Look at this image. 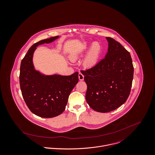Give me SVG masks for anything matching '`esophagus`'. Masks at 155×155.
<instances>
[{
  "instance_id": "esophagus-1",
  "label": "esophagus",
  "mask_w": 155,
  "mask_h": 155,
  "mask_svg": "<svg viewBox=\"0 0 155 155\" xmlns=\"http://www.w3.org/2000/svg\"><path fill=\"white\" fill-rule=\"evenodd\" d=\"M84 75L81 72H79L78 74V78L80 81H83L84 80Z\"/></svg>"
}]
</instances>
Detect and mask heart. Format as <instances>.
Here are the masks:
<instances>
[{
	"mask_svg": "<svg viewBox=\"0 0 155 155\" xmlns=\"http://www.w3.org/2000/svg\"><path fill=\"white\" fill-rule=\"evenodd\" d=\"M88 50L89 51L84 61V65L87 67H94L99 62L103 51V47L99 41H94L92 43L88 42L84 43L78 52L72 56L71 59L74 61L79 57L84 56Z\"/></svg>",
	"mask_w": 155,
	"mask_h": 155,
	"instance_id": "obj_1",
	"label": "heart"
}]
</instances>
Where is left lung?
Listing matches in <instances>:
<instances>
[{"label":"left lung","mask_w":155,"mask_h":155,"mask_svg":"<svg viewBox=\"0 0 155 155\" xmlns=\"http://www.w3.org/2000/svg\"><path fill=\"white\" fill-rule=\"evenodd\" d=\"M105 58L91 68L81 70L87 86L86 99L99 112H109L127 100L131 91L134 67L130 53L114 38L107 37Z\"/></svg>","instance_id":"1"}]
</instances>
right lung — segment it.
<instances>
[{"label":"right lung","instance_id":"add662e5","mask_svg":"<svg viewBox=\"0 0 155 155\" xmlns=\"http://www.w3.org/2000/svg\"><path fill=\"white\" fill-rule=\"evenodd\" d=\"M59 36L35 43L22 59L19 84L24 100L30 111L42 118H53L65 109L70 93L78 81V72L68 76H45L34 69L33 56L38 45L49 43Z\"/></svg>","mask_w":155,"mask_h":155}]
</instances>
